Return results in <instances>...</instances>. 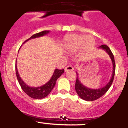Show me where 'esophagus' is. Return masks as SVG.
I'll return each instance as SVG.
<instances>
[{"instance_id": "34e87169", "label": "esophagus", "mask_w": 128, "mask_h": 128, "mask_svg": "<svg viewBox=\"0 0 128 128\" xmlns=\"http://www.w3.org/2000/svg\"><path fill=\"white\" fill-rule=\"evenodd\" d=\"M65 72H68V71H70V70H74V68L72 66H68L67 67H66L65 69Z\"/></svg>"}]
</instances>
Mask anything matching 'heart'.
I'll use <instances>...</instances> for the list:
<instances>
[{"mask_svg":"<svg viewBox=\"0 0 128 128\" xmlns=\"http://www.w3.org/2000/svg\"><path fill=\"white\" fill-rule=\"evenodd\" d=\"M94 44V39L90 36L84 37L78 34H69L67 36L61 43L66 50L72 52L77 50L82 46L84 51L90 50Z\"/></svg>","mask_w":128,"mask_h":128,"instance_id":"1","label":"heart"}]
</instances>
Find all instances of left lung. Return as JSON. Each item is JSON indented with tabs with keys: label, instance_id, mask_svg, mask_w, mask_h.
<instances>
[{
	"label": "left lung",
	"instance_id": "8db88e82",
	"mask_svg": "<svg viewBox=\"0 0 128 128\" xmlns=\"http://www.w3.org/2000/svg\"><path fill=\"white\" fill-rule=\"evenodd\" d=\"M100 48L103 49L104 51H106V52L108 54V55L110 56V58L111 59V61L112 62V76H111V79L109 81V82H108V84L105 86L103 88H101L100 89H90V88H87L85 86L83 85L82 84L81 82L79 80V77H78V72H76L77 74V78H76V82L75 84V89L76 90L77 94H78L79 97L82 100H85V101H94V100H96L98 99H99L100 98L102 97V96L104 95L105 93L108 90V89H110V88L111 87V84H112V81H113L114 77L115 74V69H116V65H115V61H114V56L112 54V52L110 50V49L109 48V47L106 45H102L100 47Z\"/></svg>",
	"mask_w": 128,
	"mask_h": 128
}]
</instances>
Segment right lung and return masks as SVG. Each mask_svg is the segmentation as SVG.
I'll list each match as a JSON object with an SVG mask.
<instances>
[{
	"label": "right lung",
	"instance_id": "obj_1",
	"mask_svg": "<svg viewBox=\"0 0 128 128\" xmlns=\"http://www.w3.org/2000/svg\"><path fill=\"white\" fill-rule=\"evenodd\" d=\"M49 32V30H44L40 32L37 33V34H35L33 36H32L29 39L26 40L24 43H25L26 42H27V40H30V39H35V38L44 36L48 34ZM16 72L18 83H19L20 86L22 90L24 91V92L26 93V94H27L28 96L32 98L40 100V99L44 98L46 97L47 96L49 95V93L50 92V91L52 90L54 87L55 86L56 83V80H58V78H60V76L64 73V69L59 70V69H56L55 70H54V73H53L52 76L50 78V80H49L48 82L46 83L44 85L39 87H30L29 86L27 85V84L24 82V80H22V79H21V78L19 76V74H18V70H17V64H16Z\"/></svg>",
	"mask_w": 128,
	"mask_h": 128
}]
</instances>
